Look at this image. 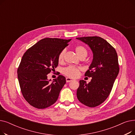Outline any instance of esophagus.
Masks as SVG:
<instances>
[{
	"mask_svg": "<svg viewBox=\"0 0 135 135\" xmlns=\"http://www.w3.org/2000/svg\"><path fill=\"white\" fill-rule=\"evenodd\" d=\"M73 80H73V79H72V78H68V77L66 78V81H67V83L70 82V81H73Z\"/></svg>",
	"mask_w": 135,
	"mask_h": 135,
	"instance_id": "obj_1",
	"label": "esophagus"
}]
</instances>
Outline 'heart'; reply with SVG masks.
I'll return each mask as SVG.
<instances>
[{
  "label": "heart",
  "instance_id": "heart-1",
  "mask_svg": "<svg viewBox=\"0 0 135 135\" xmlns=\"http://www.w3.org/2000/svg\"><path fill=\"white\" fill-rule=\"evenodd\" d=\"M75 50L79 57L83 55H87V51L86 49L84 47L78 45L75 47ZM65 53V50L64 49L61 51V52L59 55L58 60L60 62H62L64 58V55ZM81 70V68L79 67H77L73 66H70L68 67H66L63 69V73L67 76L70 78H76L79 76L80 75V71Z\"/></svg>",
  "mask_w": 135,
  "mask_h": 135
}]
</instances>
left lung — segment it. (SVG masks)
<instances>
[{
    "label": "left lung",
    "instance_id": "left-lung-1",
    "mask_svg": "<svg viewBox=\"0 0 135 135\" xmlns=\"http://www.w3.org/2000/svg\"><path fill=\"white\" fill-rule=\"evenodd\" d=\"M87 44L93 54V59L85 76L91 77L87 84L80 80L77 89L78 100L89 107L102 103L109 95L117 77L119 67L117 53L109 42L99 37L76 38Z\"/></svg>",
    "mask_w": 135,
    "mask_h": 135
}]
</instances>
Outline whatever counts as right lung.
Instances as JSON below:
<instances>
[{
    "label": "right lung",
    "instance_id": "1",
    "mask_svg": "<svg viewBox=\"0 0 135 135\" xmlns=\"http://www.w3.org/2000/svg\"><path fill=\"white\" fill-rule=\"evenodd\" d=\"M72 39L44 38L39 40L24 54L17 69L21 92L33 107L44 109L57 100L66 83L61 75L52 81L47 74L59 65L58 57Z\"/></svg>",
    "mask_w": 135,
    "mask_h": 135
}]
</instances>
